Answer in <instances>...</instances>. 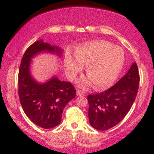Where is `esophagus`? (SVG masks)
<instances>
[{"mask_svg":"<svg viewBox=\"0 0 154 154\" xmlns=\"http://www.w3.org/2000/svg\"><path fill=\"white\" fill-rule=\"evenodd\" d=\"M76 94L78 96H82V95H83V92H82V91H81V90H77L76 91Z\"/></svg>","mask_w":154,"mask_h":154,"instance_id":"34e87169","label":"esophagus"}]
</instances>
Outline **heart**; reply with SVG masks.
<instances>
[{
    "label": "heart",
    "instance_id": "obj_1",
    "mask_svg": "<svg viewBox=\"0 0 154 154\" xmlns=\"http://www.w3.org/2000/svg\"><path fill=\"white\" fill-rule=\"evenodd\" d=\"M77 60L67 57L64 60L66 72L70 79H74L86 67V74L90 79L79 83L81 87L93 83L96 89L102 90L114 83L125 64L123 49L110 42L97 41L79 46L75 51Z\"/></svg>",
    "mask_w": 154,
    "mask_h": 154
}]
</instances>
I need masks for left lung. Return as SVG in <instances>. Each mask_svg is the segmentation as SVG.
<instances>
[{"label":"left lung","mask_w":154,"mask_h":154,"mask_svg":"<svg viewBox=\"0 0 154 154\" xmlns=\"http://www.w3.org/2000/svg\"><path fill=\"white\" fill-rule=\"evenodd\" d=\"M140 73L134 62L128 72L105 91L88 96V117L92 127L107 130L119 123L130 110L137 94Z\"/></svg>","instance_id":"obj_1"}]
</instances>
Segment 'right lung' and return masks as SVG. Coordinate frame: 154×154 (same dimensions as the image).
I'll use <instances>...</instances> for the list:
<instances>
[{
	"label": "right lung",
	"mask_w": 154,
	"mask_h": 154,
	"mask_svg": "<svg viewBox=\"0 0 154 154\" xmlns=\"http://www.w3.org/2000/svg\"><path fill=\"white\" fill-rule=\"evenodd\" d=\"M41 52L62 54V50L43 41H35L23 55L18 75V94L23 110L35 125L45 129L54 128L62 121L64 107L75 97L76 90L70 82L53 77L45 83H37L31 76V58Z\"/></svg>",
	"instance_id": "add662e5"
}]
</instances>
